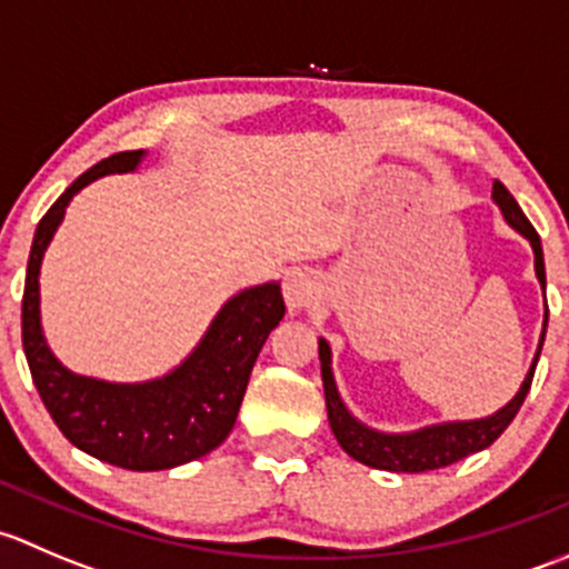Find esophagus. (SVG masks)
Wrapping results in <instances>:
<instances>
[{
  "label": "esophagus",
  "instance_id": "obj_1",
  "mask_svg": "<svg viewBox=\"0 0 569 569\" xmlns=\"http://www.w3.org/2000/svg\"><path fill=\"white\" fill-rule=\"evenodd\" d=\"M319 295V286L306 269H291L283 278V297L289 311H306L308 306H313Z\"/></svg>",
  "mask_w": 569,
  "mask_h": 569
}]
</instances>
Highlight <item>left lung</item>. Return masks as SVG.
Wrapping results in <instances>:
<instances>
[{
    "label": "left lung",
    "instance_id": "1",
    "mask_svg": "<svg viewBox=\"0 0 569 569\" xmlns=\"http://www.w3.org/2000/svg\"><path fill=\"white\" fill-rule=\"evenodd\" d=\"M492 203L498 206L501 217L507 220L509 228L520 233L526 242L531 244L533 252V274L539 280V289L545 295V258L542 244H539L537 231L531 222L526 220L523 209L518 200L509 194V189L501 181H492ZM545 327H548V306H545L542 332H539L537 352L529 366V375L520 382V391L492 416L485 418H468V421H443V423H427L421 429H410V432H382V429L369 427L352 416L347 401L341 399L338 391L336 375H332V349L325 338H319V360H321V382H325V401H327V421H330L332 435H336L338 446L347 451L352 460L369 465L377 470H391V473H423V470H438L451 462H460L462 457L485 451L487 446L496 443L501 438L503 429L512 423L518 416L520 405H523L526 393H529L533 369H537L539 352L545 343Z\"/></svg>",
    "mask_w": 569,
    "mask_h": 569
}]
</instances>
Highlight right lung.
Returning a JSON list of instances; mask_svg holds the SVG:
<instances>
[{
  "label": "right lung",
  "instance_id": "add662e5",
  "mask_svg": "<svg viewBox=\"0 0 569 569\" xmlns=\"http://www.w3.org/2000/svg\"><path fill=\"white\" fill-rule=\"evenodd\" d=\"M146 151H123L82 173L38 222L21 300V341L46 410L77 449L126 470H164L214 451L231 435L250 371L286 313L278 280L237 291L206 327L198 347L168 375L109 382L62 366L40 321V263L73 194L96 178L134 173Z\"/></svg>",
  "mask_w": 569,
  "mask_h": 569
}]
</instances>
